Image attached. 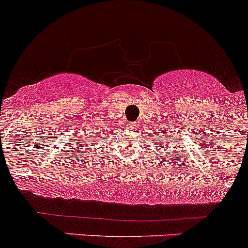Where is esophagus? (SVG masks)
Wrapping results in <instances>:
<instances>
[{"mask_svg": "<svg viewBox=\"0 0 248 248\" xmlns=\"http://www.w3.org/2000/svg\"><path fill=\"white\" fill-rule=\"evenodd\" d=\"M128 126H129V128H136L137 124H136V122H129Z\"/></svg>", "mask_w": 248, "mask_h": 248, "instance_id": "esophagus-1", "label": "esophagus"}]
</instances>
